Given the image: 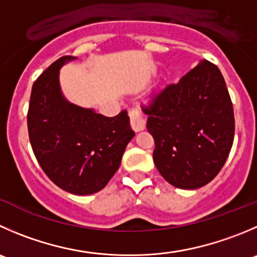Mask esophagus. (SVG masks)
I'll return each mask as SVG.
<instances>
[{"label":"esophagus","mask_w":257,"mask_h":257,"mask_svg":"<svg viewBox=\"0 0 257 257\" xmlns=\"http://www.w3.org/2000/svg\"><path fill=\"white\" fill-rule=\"evenodd\" d=\"M128 114L129 118H131V125L133 131L141 132L146 128V120H144L143 114H142V111L138 108L129 109Z\"/></svg>","instance_id":"1"}]
</instances>
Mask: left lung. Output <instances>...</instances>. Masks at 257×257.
Here are the masks:
<instances>
[{
  "label": "left lung",
  "instance_id": "1",
  "mask_svg": "<svg viewBox=\"0 0 257 257\" xmlns=\"http://www.w3.org/2000/svg\"><path fill=\"white\" fill-rule=\"evenodd\" d=\"M154 139L153 161L172 186L196 189L212 181L235 136L233 106L220 69L202 60L177 84L142 105Z\"/></svg>",
  "mask_w": 257,
  "mask_h": 257
}]
</instances>
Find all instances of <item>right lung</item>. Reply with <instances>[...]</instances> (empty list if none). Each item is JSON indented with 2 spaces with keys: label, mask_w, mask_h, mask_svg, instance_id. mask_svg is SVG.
Instances as JSON below:
<instances>
[{
  "label": "right lung",
  "mask_w": 257,
  "mask_h": 257,
  "mask_svg": "<svg viewBox=\"0 0 257 257\" xmlns=\"http://www.w3.org/2000/svg\"><path fill=\"white\" fill-rule=\"evenodd\" d=\"M74 59L60 57L36 79L27 129L32 151L46 176L64 191L83 196L108 184L134 132L126 110L108 118L64 99L59 70Z\"/></svg>",
  "instance_id": "add662e5"
}]
</instances>
